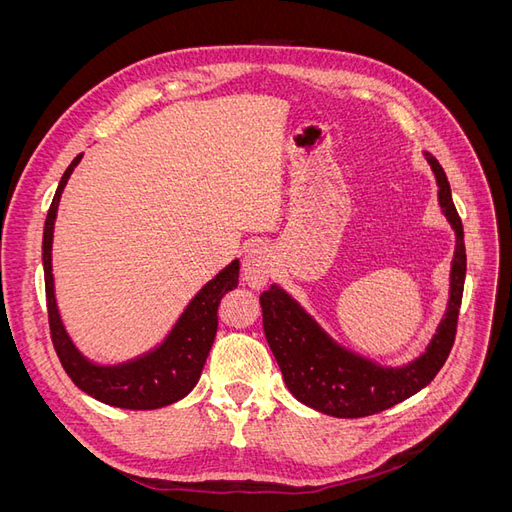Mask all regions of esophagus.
Masks as SVG:
<instances>
[{
  "instance_id": "esophagus-1",
  "label": "esophagus",
  "mask_w": 512,
  "mask_h": 512,
  "mask_svg": "<svg viewBox=\"0 0 512 512\" xmlns=\"http://www.w3.org/2000/svg\"><path fill=\"white\" fill-rule=\"evenodd\" d=\"M243 282L250 288H262L273 273V256L265 243H254L247 247L241 262Z\"/></svg>"
}]
</instances>
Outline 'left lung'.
<instances>
[{"mask_svg": "<svg viewBox=\"0 0 512 512\" xmlns=\"http://www.w3.org/2000/svg\"><path fill=\"white\" fill-rule=\"evenodd\" d=\"M425 160L438 183L440 209L455 230V254L446 312L421 356L399 367L380 365L337 344L284 288L271 284L260 294L262 329L288 391L322 414L361 418L399 404L436 378L453 348L466 280V245L446 173L431 153H425Z\"/></svg>", "mask_w": 512, "mask_h": 512, "instance_id": "obj_1", "label": "left lung"}]
</instances>
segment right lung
I'll list each match as a JSON object with an SVG mask.
<instances>
[{"instance_id":"add662e5","label":"right lung","mask_w":512,"mask_h":512,"mask_svg":"<svg viewBox=\"0 0 512 512\" xmlns=\"http://www.w3.org/2000/svg\"><path fill=\"white\" fill-rule=\"evenodd\" d=\"M83 153H79L61 177L53 203L44 222L42 237V267L46 307H49V327L53 346L64 365L66 374L79 389L106 406L126 410H156L175 404L188 395L205 367L209 350L218 333V307L224 294L239 284V260H232L218 275L200 288L192 301L185 305L173 329L158 346L134 356L123 363H96L76 348L70 333L61 320L55 280H53V230L61 194L72 170L79 166Z\"/></svg>"}]
</instances>
